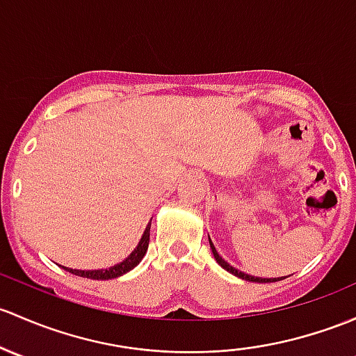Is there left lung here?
Listing matches in <instances>:
<instances>
[{
	"mask_svg": "<svg viewBox=\"0 0 356 356\" xmlns=\"http://www.w3.org/2000/svg\"><path fill=\"white\" fill-rule=\"evenodd\" d=\"M209 247H211V252H213V257L216 259V263L220 264L223 269H227L228 273H232L234 276H237V278L241 280H245V282H252V283H273V282H280V280H285L286 276H282V278H259V276H250V275H245V273L238 271V269H235L234 266H230V264L227 263L225 259H222V256H220L218 252H216L215 245H213L211 238H209Z\"/></svg>",
	"mask_w": 356,
	"mask_h": 356,
	"instance_id": "obj_1",
	"label": "left lung"
}]
</instances>
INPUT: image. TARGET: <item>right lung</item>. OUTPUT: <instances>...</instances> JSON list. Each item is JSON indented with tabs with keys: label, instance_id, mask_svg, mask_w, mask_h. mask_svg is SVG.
<instances>
[{
	"label": "right lung",
	"instance_id": "1",
	"mask_svg": "<svg viewBox=\"0 0 356 356\" xmlns=\"http://www.w3.org/2000/svg\"><path fill=\"white\" fill-rule=\"evenodd\" d=\"M149 227H152V220H149L147 228H145V232H143V235H141L140 242H138L136 249H134L124 261L114 264V266L106 268V269H71V268L63 266V269H66V271L73 273V275H76V276H81V278H90V280L119 278V276L126 275V273L131 271V269L136 268L138 264L141 263V259L145 257V254H147L148 242H149Z\"/></svg>",
	"mask_w": 356,
	"mask_h": 356
}]
</instances>
